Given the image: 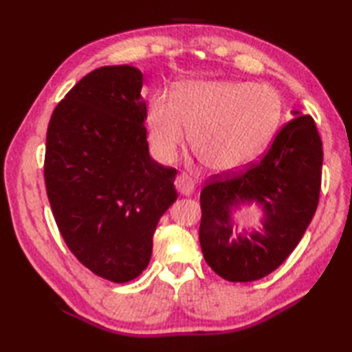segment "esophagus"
<instances>
[{
    "label": "esophagus",
    "instance_id": "obj_1",
    "mask_svg": "<svg viewBox=\"0 0 352 352\" xmlns=\"http://www.w3.org/2000/svg\"><path fill=\"white\" fill-rule=\"evenodd\" d=\"M174 184H175V189L180 193H183V195H186V197H189L190 193L193 192V183H192L190 178L188 175H184V174L178 175L175 178Z\"/></svg>",
    "mask_w": 352,
    "mask_h": 352
}]
</instances>
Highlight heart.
<instances>
[{
	"instance_id": "1",
	"label": "heart",
	"mask_w": 352,
	"mask_h": 352,
	"mask_svg": "<svg viewBox=\"0 0 352 352\" xmlns=\"http://www.w3.org/2000/svg\"><path fill=\"white\" fill-rule=\"evenodd\" d=\"M283 101L274 89L245 81H188L170 98L155 94L146 113L155 154L170 162L184 145L213 172L248 166L278 129Z\"/></svg>"
}]
</instances>
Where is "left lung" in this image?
Here are the masks:
<instances>
[{
  "mask_svg": "<svg viewBox=\"0 0 352 352\" xmlns=\"http://www.w3.org/2000/svg\"><path fill=\"white\" fill-rule=\"evenodd\" d=\"M294 115L258 162L212 175L201 190V250L207 265L228 281H254L275 271L300 243L316 212L322 140L311 116ZM254 200L264 207V231L233 239L230 213Z\"/></svg>",
  "mask_w": 352,
  "mask_h": 352,
  "instance_id": "left-lung-1",
  "label": "left lung"
}]
</instances>
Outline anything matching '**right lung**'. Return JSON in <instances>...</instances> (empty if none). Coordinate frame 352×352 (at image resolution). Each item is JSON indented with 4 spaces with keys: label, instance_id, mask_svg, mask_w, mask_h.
<instances>
[{
    "label": "right lung",
    "instance_id": "obj_1",
    "mask_svg": "<svg viewBox=\"0 0 352 352\" xmlns=\"http://www.w3.org/2000/svg\"><path fill=\"white\" fill-rule=\"evenodd\" d=\"M142 72L102 66L57 104L43 177L65 243L89 271L126 283L148 266L162 214L177 199L175 168L151 159Z\"/></svg>",
    "mask_w": 352,
    "mask_h": 352
}]
</instances>
